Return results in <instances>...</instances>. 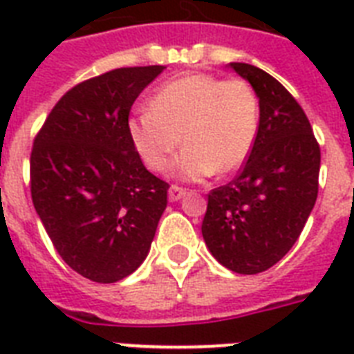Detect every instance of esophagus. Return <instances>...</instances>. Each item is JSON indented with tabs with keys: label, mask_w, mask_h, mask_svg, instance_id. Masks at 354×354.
<instances>
[{
	"label": "esophagus",
	"mask_w": 354,
	"mask_h": 354,
	"mask_svg": "<svg viewBox=\"0 0 354 354\" xmlns=\"http://www.w3.org/2000/svg\"><path fill=\"white\" fill-rule=\"evenodd\" d=\"M185 196V189L178 187V185H172L171 189H169V200L171 202H178L180 198H183Z\"/></svg>",
	"instance_id": "1"
}]
</instances>
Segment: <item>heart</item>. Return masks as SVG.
<instances>
[{
    "instance_id": "1",
    "label": "heart",
    "mask_w": 354,
    "mask_h": 354,
    "mask_svg": "<svg viewBox=\"0 0 354 354\" xmlns=\"http://www.w3.org/2000/svg\"><path fill=\"white\" fill-rule=\"evenodd\" d=\"M257 133L259 99L252 86L207 73L167 82L150 108L128 119L133 149L150 171H165L180 143L187 145L174 165L182 180L236 171L252 154Z\"/></svg>"
}]
</instances>
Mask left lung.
Segmentation results:
<instances>
[{
  "label": "left lung",
  "mask_w": 354,
  "mask_h": 354,
  "mask_svg": "<svg viewBox=\"0 0 354 354\" xmlns=\"http://www.w3.org/2000/svg\"><path fill=\"white\" fill-rule=\"evenodd\" d=\"M230 68L257 93L259 133L241 174L207 196L202 235L222 266L252 275L272 268L301 235L318 196L322 156L285 86L250 64Z\"/></svg>",
  "instance_id": "1"
}]
</instances>
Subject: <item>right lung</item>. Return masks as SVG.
Wrapping results in <instances>:
<instances>
[{
	"label": "right lung",
	"instance_id": "1",
	"mask_svg": "<svg viewBox=\"0 0 354 354\" xmlns=\"http://www.w3.org/2000/svg\"><path fill=\"white\" fill-rule=\"evenodd\" d=\"M163 66L119 68L57 102L30 152V196L58 255L95 283H115L149 255L167 189L128 136L139 93Z\"/></svg>",
	"mask_w": 354,
	"mask_h": 354
}]
</instances>
